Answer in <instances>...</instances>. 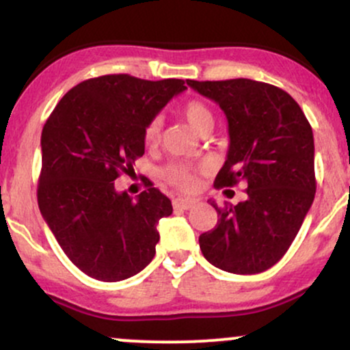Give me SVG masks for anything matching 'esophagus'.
<instances>
[{
	"mask_svg": "<svg viewBox=\"0 0 350 350\" xmlns=\"http://www.w3.org/2000/svg\"><path fill=\"white\" fill-rule=\"evenodd\" d=\"M196 204V199H183V198H178L172 200V206L174 208H179V211H189L192 206Z\"/></svg>",
	"mask_w": 350,
	"mask_h": 350,
	"instance_id": "34e87169",
	"label": "esophagus"
}]
</instances>
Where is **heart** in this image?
Segmentation results:
<instances>
[{"mask_svg": "<svg viewBox=\"0 0 350 350\" xmlns=\"http://www.w3.org/2000/svg\"><path fill=\"white\" fill-rule=\"evenodd\" d=\"M180 115L184 116V120L191 124L192 130L196 133H202L207 126L214 124V116L212 111L208 110L206 103L199 102V100H189L180 108ZM161 120L152 118L150 123L144 128V143L148 146H154L158 144L159 138H161ZM199 167L192 166V164L184 163V161H171L161 170V179L170 186L176 187L180 192H192L198 186V174Z\"/></svg>", "mask_w": 350, "mask_h": 350, "instance_id": "obj_1", "label": "heart"}]
</instances>
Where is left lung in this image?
<instances>
[{
  "mask_svg": "<svg viewBox=\"0 0 350 350\" xmlns=\"http://www.w3.org/2000/svg\"><path fill=\"white\" fill-rule=\"evenodd\" d=\"M222 108L228 152L217 187L247 184V200L212 206L217 226L199 237L214 267L255 275L278 263L299 232L316 194L314 138L298 103L281 88L250 79L187 80Z\"/></svg>",
  "mask_w": 350,
  "mask_h": 350,
  "instance_id": "left-lung-1",
  "label": "left lung"
}]
</instances>
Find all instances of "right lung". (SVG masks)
Masks as SVG:
<instances>
[{"mask_svg":"<svg viewBox=\"0 0 350 350\" xmlns=\"http://www.w3.org/2000/svg\"><path fill=\"white\" fill-rule=\"evenodd\" d=\"M184 80H143L128 74L88 79L55 105L41 135L38 204L69 260L100 281H120L151 262L159 219L171 200L151 180L138 199L116 192L144 154V128Z\"/></svg>","mask_w":350,"mask_h":350,"instance_id":"right-lung-1","label":"right lung"}]
</instances>
